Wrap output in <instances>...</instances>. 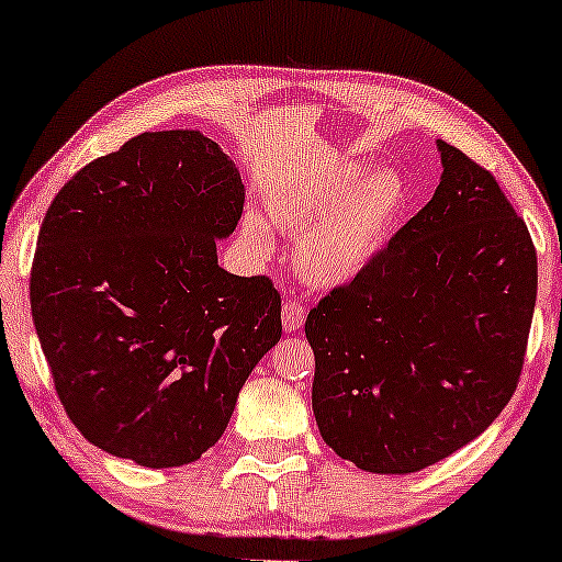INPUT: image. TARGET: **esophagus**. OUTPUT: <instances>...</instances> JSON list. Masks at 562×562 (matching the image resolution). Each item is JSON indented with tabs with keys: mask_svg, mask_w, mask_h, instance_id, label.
<instances>
[{
	"mask_svg": "<svg viewBox=\"0 0 562 562\" xmlns=\"http://www.w3.org/2000/svg\"><path fill=\"white\" fill-rule=\"evenodd\" d=\"M304 314H306V310L299 299H286V302H283V310H281L283 329H286V333H296V329L304 325Z\"/></svg>",
	"mask_w": 562,
	"mask_h": 562,
	"instance_id": "obj_1",
	"label": "esophagus"
}]
</instances>
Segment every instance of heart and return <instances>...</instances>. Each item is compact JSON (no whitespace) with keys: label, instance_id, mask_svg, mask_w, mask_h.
I'll list each match as a JSON object with an SVG mask.
<instances>
[{"label":"heart","instance_id":"b5f03b06","mask_svg":"<svg viewBox=\"0 0 562 562\" xmlns=\"http://www.w3.org/2000/svg\"><path fill=\"white\" fill-rule=\"evenodd\" d=\"M404 183L396 173H366L356 164H335L306 187L271 196L268 212L281 233L299 235L294 268L312 286H340L371 263L404 206ZM245 240L268 250L263 220H245Z\"/></svg>","mask_w":562,"mask_h":562}]
</instances>
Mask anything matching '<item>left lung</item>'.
I'll use <instances>...</instances> for the list:
<instances>
[{
  "mask_svg": "<svg viewBox=\"0 0 562 562\" xmlns=\"http://www.w3.org/2000/svg\"><path fill=\"white\" fill-rule=\"evenodd\" d=\"M437 148L435 196L306 314L319 435L368 473H417L475 440L525 366L532 237L494 173Z\"/></svg>",
  "mask_w": 562,
  "mask_h": 562,
  "instance_id": "left-lung-1",
  "label": "left lung"
}]
</instances>
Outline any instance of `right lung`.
I'll return each mask as SVG.
<instances>
[{
	"instance_id": "obj_1",
	"label": "right lung",
	"mask_w": 562,
	"mask_h": 562,
	"mask_svg": "<svg viewBox=\"0 0 562 562\" xmlns=\"http://www.w3.org/2000/svg\"><path fill=\"white\" fill-rule=\"evenodd\" d=\"M245 189L199 130L127 140L45 212L30 306L68 419L145 468L187 465L225 432L252 368L281 340L268 276H233L214 237Z\"/></svg>"
}]
</instances>
